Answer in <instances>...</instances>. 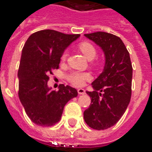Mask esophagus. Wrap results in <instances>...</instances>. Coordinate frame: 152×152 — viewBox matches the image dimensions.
Returning a JSON list of instances; mask_svg holds the SVG:
<instances>
[{
    "instance_id": "34e87169",
    "label": "esophagus",
    "mask_w": 152,
    "mask_h": 152,
    "mask_svg": "<svg viewBox=\"0 0 152 152\" xmlns=\"http://www.w3.org/2000/svg\"><path fill=\"white\" fill-rule=\"evenodd\" d=\"M77 92H78L79 94H85V90L84 88H79V89L77 90Z\"/></svg>"
}]
</instances>
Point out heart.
<instances>
[{
	"label": "heart",
	"mask_w": 152,
	"mask_h": 152,
	"mask_svg": "<svg viewBox=\"0 0 152 152\" xmlns=\"http://www.w3.org/2000/svg\"><path fill=\"white\" fill-rule=\"evenodd\" d=\"M79 49L88 59H93L96 55V48H94L92 43L88 42H83L79 44ZM67 57V53L65 51L63 53L61 59L63 61L66 60ZM91 76L88 72H72L67 76V80L69 83L74 86L80 87L85 85L86 81L90 80Z\"/></svg>",
	"instance_id": "obj_1"
}]
</instances>
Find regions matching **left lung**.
Returning <instances> with one entry per match:
<instances>
[{
  "mask_svg": "<svg viewBox=\"0 0 152 152\" xmlns=\"http://www.w3.org/2000/svg\"><path fill=\"white\" fill-rule=\"evenodd\" d=\"M85 36L102 48L105 65L92 83L94 91L87 92L91 104L84 118L94 130H105L118 122L130 103L133 68L130 54L119 37L102 31Z\"/></svg>",
  "mask_w": 152,
  "mask_h": 152,
  "instance_id": "left-lung-1",
  "label": "left lung"
}]
</instances>
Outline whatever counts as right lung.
Wrapping results in <instances>:
<instances>
[{
	"instance_id": "right-lung-1",
	"label": "right lung",
	"mask_w": 152,
	"mask_h": 152,
	"mask_svg": "<svg viewBox=\"0 0 152 152\" xmlns=\"http://www.w3.org/2000/svg\"><path fill=\"white\" fill-rule=\"evenodd\" d=\"M80 34H67L53 30L32 34L22 48L18 68V96L25 111L36 125L51 126L61 118L64 105L78 93L69 85L59 90L48 87L49 75L59 68L60 58Z\"/></svg>"
}]
</instances>
